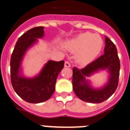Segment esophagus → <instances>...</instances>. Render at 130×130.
<instances>
[{
	"label": "esophagus",
	"mask_w": 130,
	"mask_h": 130,
	"mask_svg": "<svg viewBox=\"0 0 130 130\" xmlns=\"http://www.w3.org/2000/svg\"><path fill=\"white\" fill-rule=\"evenodd\" d=\"M64 67H71V63L69 62V61H65L64 63Z\"/></svg>",
	"instance_id": "esophagus-1"
}]
</instances>
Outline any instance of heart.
<instances>
[{"mask_svg": "<svg viewBox=\"0 0 130 130\" xmlns=\"http://www.w3.org/2000/svg\"><path fill=\"white\" fill-rule=\"evenodd\" d=\"M103 40L98 34L85 32L68 40L67 48L76 52L75 59L82 65L91 63L99 55L103 47Z\"/></svg>", "mask_w": 130, "mask_h": 130, "instance_id": "heart-1", "label": "heart"}]
</instances>
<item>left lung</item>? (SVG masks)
Instances as JSON below:
<instances>
[{
	"label": "left lung",
	"mask_w": 130,
	"mask_h": 130,
	"mask_svg": "<svg viewBox=\"0 0 130 130\" xmlns=\"http://www.w3.org/2000/svg\"><path fill=\"white\" fill-rule=\"evenodd\" d=\"M104 54L86 67L73 69V90L79 99L84 102L99 104L108 99L115 92L118 85L120 75L119 57L116 47L107 36L105 38ZM107 69L109 73L108 83L102 88L95 89L85 78L99 70Z\"/></svg>",
	"instance_id": "left-lung-1"
}]
</instances>
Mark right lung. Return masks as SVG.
<instances>
[{
	"instance_id": "add662e5",
	"label": "right lung",
	"mask_w": 130,
	"mask_h": 130,
	"mask_svg": "<svg viewBox=\"0 0 130 130\" xmlns=\"http://www.w3.org/2000/svg\"><path fill=\"white\" fill-rule=\"evenodd\" d=\"M44 27L38 26L27 31L19 38L10 59L11 83L15 92L26 102L38 104L49 99L55 90L56 80L62 70L64 61L50 60L40 73L34 78H26L21 74V63L29 47L44 36Z\"/></svg>"
}]
</instances>
